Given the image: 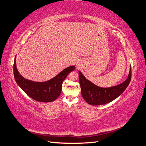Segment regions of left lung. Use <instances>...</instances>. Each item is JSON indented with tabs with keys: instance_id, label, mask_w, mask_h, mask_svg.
I'll list each match as a JSON object with an SVG mask.
<instances>
[{
	"instance_id": "8db88e82",
	"label": "left lung",
	"mask_w": 146,
	"mask_h": 146,
	"mask_svg": "<svg viewBox=\"0 0 146 146\" xmlns=\"http://www.w3.org/2000/svg\"><path fill=\"white\" fill-rule=\"evenodd\" d=\"M79 76L81 94L86 102L92 106L103 105L117 98L127 88L131 79V67L127 79L124 82L117 86L106 88L96 86L87 80L79 70Z\"/></svg>"
}]
</instances>
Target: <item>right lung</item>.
Instances as JSON below:
<instances>
[{"label": "right lung", "instance_id": "right-lung-1", "mask_svg": "<svg viewBox=\"0 0 146 146\" xmlns=\"http://www.w3.org/2000/svg\"><path fill=\"white\" fill-rule=\"evenodd\" d=\"M75 66L68 67L58 74L54 78L45 82H35L22 77L16 66L15 58L14 63V75L18 86L31 98L38 102H50L59 97L62 90V84L70 72L75 69Z\"/></svg>", "mask_w": 146, "mask_h": 146}]
</instances>
